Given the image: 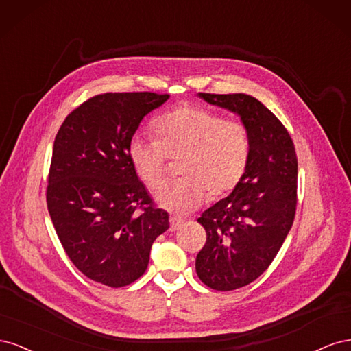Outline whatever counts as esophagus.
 I'll use <instances>...</instances> for the list:
<instances>
[{
  "mask_svg": "<svg viewBox=\"0 0 351 351\" xmlns=\"http://www.w3.org/2000/svg\"><path fill=\"white\" fill-rule=\"evenodd\" d=\"M183 222H184V219H182V218H178V217H171V218H169V231H176V230H178L180 227L183 226Z\"/></svg>",
  "mask_w": 351,
  "mask_h": 351,
  "instance_id": "1",
  "label": "esophagus"
}]
</instances>
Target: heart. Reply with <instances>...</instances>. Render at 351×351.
<instances>
[{"mask_svg": "<svg viewBox=\"0 0 351 351\" xmlns=\"http://www.w3.org/2000/svg\"><path fill=\"white\" fill-rule=\"evenodd\" d=\"M156 139L133 136L129 158L145 184L156 187L165 174L167 159L183 155L178 167L183 178L159 187L154 200L167 210L187 214L208 199L226 196L246 173L250 136L240 121H228L221 114L196 105L180 107L158 117Z\"/></svg>", "mask_w": 351, "mask_h": 351, "instance_id": "1", "label": "heart"}]
</instances>
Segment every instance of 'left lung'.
<instances>
[{
  "label": "left lung",
  "instance_id": "8db88e82",
  "mask_svg": "<svg viewBox=\"0 0 351 351\" xmlns=\"http://www.w3.org/2000/svg\"><path fill=\"white\" fill-rule=\"evenodd\" d=\"M197 97L239 115L250 136L241 182L197 218L206 231L196 256L197 277L210 289L230 291L261 277L289 234L297 205V156L289 132L256 98L246 93Z\"/></svg>",
  "mask_w": 351,
  "mask_h": 351
}]
</instances>
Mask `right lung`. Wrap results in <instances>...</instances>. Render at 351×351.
I'll return each mask as SVG.
<instances>
[{"instance_id":"obj_1","label":"right lung","mask_w":351,"mask_h":351,"mask_svg":"<svg viewBox=\"0 0 351 351\" xmlns=\"http://www.w3.org/2000/svg\"><path fill=\"white\" fill-rule=\"evenodd\" d=\"M169 95L104 93L71 111L56 136L47 204L67 256L104 285L142 277L168 214L152 206L129 158L143 117Z\"/></svg>"}]
</instances>
